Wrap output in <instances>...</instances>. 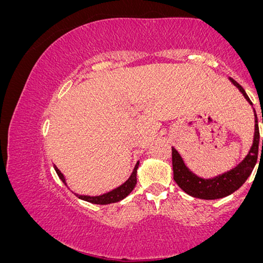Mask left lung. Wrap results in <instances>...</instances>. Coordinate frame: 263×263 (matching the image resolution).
Returning <instances> with one entry per match:
<instances>
[{
	"mask_svg": "<svg viewBox=\"0 0 263 263\" xmlns=\"http://www.w3.org/2000/svg\"><path fill=\"white\" fill-rule=\"evenodd\" d=\"M230 81L238 88L239 91L243 94L247 101L253 105L250 99L248 98L246 90L243 89L241 84H238L235 80L230 77ZM255 114V133L253 145L250 147L249 154L247 155L246 158L239 163L237 167L229 170V172L218 175L213 179H201L192 173L190 169L186 167L182 157L177 153L176 149L172 147V157H173V172H174V181L177 183L181 190L186 192L187 194L192 195L194 198L205 199V200H214V199H220L228 197L237 191L242 184L246 182L248 177L250 176L251 172L257 162V154H258V143H260V131H258L257 124V116ZM263 124V120H262ZM262 150H263V139H262Z\"/></svg>",
	"mask_w": 263,
	"mask_h": 263,
	"instance_id": "8db88e82",
	"label": "left lung"
}]
</instances>
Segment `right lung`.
<instances>
[{"mask_svg": "<svg viewBox=\"0 0 263 263\" xmlns=\"http://www.w3.org/2000/svg\"><path fill=\"white\" fill-rule=\"evenodd\" d=\"M138 165H139V162H137L135 169H133V172L131 174V176L128 177L126 182H124L121 186L117 187L116 190L108 192V193H105L102 195H98V197H89V195H80V194H76V197H79L80 199H82L84 201H88V202H91V204H98V205H107V204H112V202H118L120 200H123L124 198H126L128 194L131 193L133 191V188H135L136 183H137V169H138ZM54 170H56L57 175L59 176V179L63 181V183L66 184L65 182V177L63 174L61 173V170H59L56 165H54Z\"/></svg>", "mask_w": 263, "mask_h": 263, "instance_id": "right-lung-1", "label": "right lung"}]
</instances>
